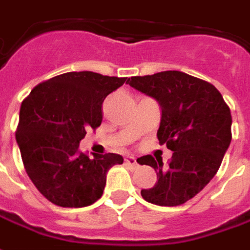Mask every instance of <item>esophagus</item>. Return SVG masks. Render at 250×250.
<instances>
[{"mask_svg": "<svg viewBox=\"0 0 250 250\" xmlns=\"http://www.w3.org/2000/svg\"><path fill=\"white\" fill-rule=\"evenodd\" d=\"M125 164H126L128 167L132 168V169H136V168L139 167V163H137V160H136V157L133 156L126 157V159H125Z\"/></svg>", "mask_w": 250, "mask_h": 250, "instance_id": "obj_1", "label": "esophagus"}]
</instances>
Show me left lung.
Listing matches in <instances>:
<instances>
[{"label":"left lung","instance_id":"8db88e82","mask_svg":"<svg viewBox=\"0 0 250 250\" xmlns=\"http://www.w3.org/2000/svg\"><path fill=\"white\" fill-rule=\"evenodd\" d=\"M126 83L159 102L157 139L173 152L167 166L150 155L141 157L159 178L152 188L141 190V196L159 206L183 205L214 178L229 148V106L211 83L185 72L132 77Z\"/></svg>","mask_w":250,"mask_h":250}]
</instances>
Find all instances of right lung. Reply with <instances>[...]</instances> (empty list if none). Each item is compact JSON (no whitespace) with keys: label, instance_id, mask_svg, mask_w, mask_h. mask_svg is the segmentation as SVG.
Segmentation results:
<instances>
[{"label":"right lung","instance_id":"1","mask_svg":"<svg viewBox=\"0 0 250 250\" xmlns=\"http://www.w3.org/2000/svg\"><path fill=\"white\" fill-rule=\"evenodd\" d=\"M126 78L65 72L37 84L22 101L16 141L28 176L49 202L84 207L98 201L106 173L124 159L117 153L88 157L79 149L86 129L102 122L105 98Z\"/></svg>","mask_w":250,"mask_h":250}]
</instances>
